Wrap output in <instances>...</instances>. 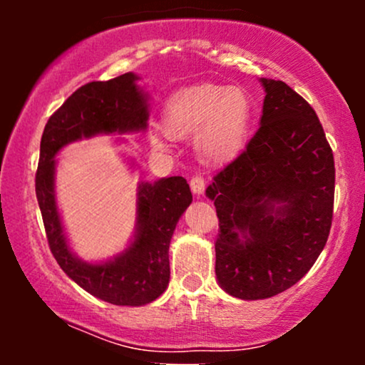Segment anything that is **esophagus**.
Segmentation results:
<instances>
[{
    "label": "esophagus",
    "instance_id": "obj_1",
    "mask_svg": "<svg viewBox=\"0 0 365 365\" xmlns=\"http://www.w3.org/2000/svg\"><path fill=\"white\" fill-rule=\"evenodd\" d=\"M190 188L195 195L204 194V188H206V180L200 177V175H195V177H192V180H190Z\"/></svg>",
    "mask_w": 365,
    "mask_h": 365
}]
</instances>
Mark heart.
Wrapping results in <instances>:
<instances>
[{"instance_id":"b5f03b06","label":"heart","mask_w":365,"mask_h":365,"mask_svg":"<svg viewBox=\"0 0 365 365\" xmlns=\"http://www.w3.org/2000/svg\"><path fill=\"white\" fill-rule=\"evenodd\" d=\"M254 108L249 94L238 87L195 86L178 91L165 106L166 133L182 139L197 132L195 148L207 161H228L245 148ZM153 144L163 142L153 137Z\"/></svg>"}]
</instances>
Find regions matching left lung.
<instances>
[{
	"mask_svg": "<svg viewBox=\"0 0 365 365\" xmlns=\"http://www.w3.org/2000/svg\"><path fill=\"white\" fill-rule=\"evenodd\" d=\"M261 127L215 177L216 278L242 300L269 299L307 274L328 240L334 159L316 111L282 81L261 78Z\"/></svg>",
	"mask_w": 365,
	"mask_h": 365,
	"instance_id": "1",
	"label": "left lung"
}]
</instances>
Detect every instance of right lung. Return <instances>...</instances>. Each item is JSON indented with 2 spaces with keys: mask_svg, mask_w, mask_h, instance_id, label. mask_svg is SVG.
I'll list each match as a JSON object with an SVG mask.
<instances>
[{
  "mask_svg": "<svg viewBox=\"0 0 365 365\" xmlns=\"http://www.w3.org/2000/svg\"><path fill=\"white\" fill-rule=\"evenodd\" d=\"M128 72L106 82H89L54 111L41 139L36 195L43 215L49 249L78 287L115 305H145L170 283L168 249L178 220L192 202L183 177L161 178L137 187V225L123 252L104 262H86L70 250L54 192L58 150L99 133H128L148 128V94Z\"/></svg>",
  "mask_w": 365,
  "mask_h": 365,
  "instance_id": "obj_1",
  "label": "right lung"
}]
</instances>
